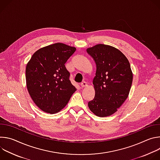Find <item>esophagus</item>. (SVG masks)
I'll list each match as a JSON object with an SVG mask.
<instances>
[{
  "label": "esophagus",
  "instance_id": "34e87169",
  "mask_svg": "<svg viewBox=\"0 0 160 160\" xmlns=\"http://www.w3.org/2000/svg\"><path fill=\"white\" fill-rule=\"evenodd\" d=\"M87 85V82H85V81H83V82H81V83H80V86H81L82 87H86Z\"/></svg>",
  "mask_w": 160,
  "mask_h": 160
}]
</instances>
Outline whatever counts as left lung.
Here are the masks:
<instances>
[{"label":"left lung","mask_w":160,"mask_h":160,"mask_svg":"<svg viewBox=\"0 0 160 160\" xmlns=\"http://www.w3.org/2000/svg\"><path fill=\"white\" fill-rule=\"evenodd\" d=\"M87 52L96 65L95 96L88 102V108L98 117L110 116L129 94L133 80L129 61L121 51L108 45L98 44Z\"/></svg>","instance_id":"1"}]
</instances>
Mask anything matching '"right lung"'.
Returning <instances> with one entry per match:
<instances>
[{
  "label": "right lung",
  "mask_w": 160,
  "mask_h": 160,
  "mask_svg": "<svg viewBox=\"0 0 160 160\" xmlns=\"http://www.w3.org/2000/svg\"><path fill=\"white\" fill-rule=\"evenodd\" d=\"M75 51V48L62 43L52 44L36 51L27 65L28 92L35 104L45 112H59L76 90L65 67Z\"/></svg>",
  "instance_id": "right-lung-1"
}]
</instances>
